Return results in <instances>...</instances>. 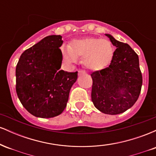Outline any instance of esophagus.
<instances>
[{"instance_id":"1","label":"esophagus","mask_w":156,"mask_h":156,"mask_svg":"<svg viewBox=\"0 0 156 156\" xmlns=\"http://www.w3.org/2000/svg\"><path fill=\"white\" fill-rule=\"evenodd\" d=\"M78 73H79L80 75V74H85L86 72H85V70H83V69H80V70L78 71Z\"/></svg>"}]
</instances>
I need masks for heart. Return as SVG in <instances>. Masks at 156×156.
<instances>
[{"instance_id":"b5f03b06","label":"heart","mask_w":156,"mask_h":156,"mask_svg":"<svg viewBox=\"0 0 156 156\" xmlns=\"http://www.w3.org/2000/svg\"><path fill=\"white\" fill-rule=\"evenodd\" d=\"M61 51L64 61L69 64L83 56V65L91 70L106 67L114 55V47L108 39L92 37L73 39L69 45L63 44Z\"/></svg>"}]
</instances>
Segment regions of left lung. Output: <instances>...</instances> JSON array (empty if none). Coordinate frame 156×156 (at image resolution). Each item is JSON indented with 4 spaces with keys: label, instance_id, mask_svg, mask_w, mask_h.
<instances>
[{
    "label": "left lung",
    "instance_id": "1",
    "mask_svg": "<svg viewBox=\"0 0 156 156\" xmlns=\"http://www.w3.org/2000/svg\"><path fill=\"white\" fill-rule=\"evenodd\" d=\"M117 48L108 67L92 73V101L101 112L119 114L131 108L140 94L142 76L139 56L129 44L105 34Z\"/></svg>",
    "mask_w": 156,
    "mask_h": 156
}]
</instances>
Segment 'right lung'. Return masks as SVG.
Here are the masks:
<instances>
[{"label": "right lung", "mask_w": 156, "mask_h": 156, "mask_svg": "<svg viewBox=\"0 0 156 156\" xmlns=\"http://www.w3.org/2000/svg\"><path fill=\"white\" fill-rule=\"evenodd\" d=\"M62 37L51 35L22 53L16 67V92L24 108L32 115L51 118L67 106L69 91L78 71L60 69Z\"/></svg>", "instance_id": "right-lung-1"}]
</instances>
